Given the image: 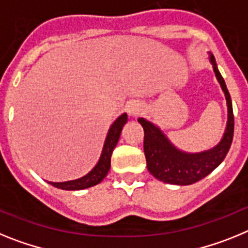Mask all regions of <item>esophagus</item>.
I'll return each mask as SVG.
<instances>
[{
    "instance_id": "esophagus-1",
    "label": "esophagus",
    "mask_w": 248,
    "mask_h": 248,
    "mask_svg": "<svg viewBox=\"0 0 248 248\" xmlns=\"http://www.w3.org/2000/svg\"><path fill=\"white\" fill-rule=\"evenodd\" d=\"M127 109H128V113H130L131 116H137L143 111V107H142L140 103L135 102V103H131Z\"/></svg>"
}]
</instances>
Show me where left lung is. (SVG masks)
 <instances>
[{
  "label": "left lung",
  "mask_w": 248,
  "mask_h": 248,
  "mask_svg": "<svg viewBox=\"0 0 248 248\" xmlns=\"http://www.w3.org/2000/svg\"><path fill=\"white\" fill-rule=\"evenodd\" d=\"M210 60L212 62L215 75L225 92L228 107L227 127H226L223 139L216 147L204 151L201 154H185L182 151H178L166 139L158 127L143 118H139V122L142 124L143 132H145L143 151H145L148 171L154 177L166 184L185 186V185H192L202 180L225 160L226 155L231 147L234 130L231 96L226 87L225 79L217 68L214 56L211 55Z\"/></svg>",
  "instance_id": "1"
}]
</instances>
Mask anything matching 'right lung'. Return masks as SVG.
<instances>
[{
	"label": "right lung",
	"instance_id": "right-lung-1",
	"mask_svg": "<svg viewBox=\"0 0 248 248\" xmlns=\"http://www.w3.org/2000/svg\"><path fill=\"white\" fill-rule=\"evenodd\" d=\"M127 122V115L124 113L113 122L111 128L107 133L106 141L103 145L102 154H101L100 160H98L97 165L94 166L91 171L88 172L87 175L83 177L78 178V180L67 181V182H49L52 186L57 187L61 189H70V191H75V189H83L87 187H92L94 185L100 184L103 178L106 177L107 173L111 167V156L113 152V148L117 145L120 135H121L122 127Z\"/></svg>",
	"mask_w": 248,
	"mask_h": 248
}]
</instances>
